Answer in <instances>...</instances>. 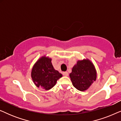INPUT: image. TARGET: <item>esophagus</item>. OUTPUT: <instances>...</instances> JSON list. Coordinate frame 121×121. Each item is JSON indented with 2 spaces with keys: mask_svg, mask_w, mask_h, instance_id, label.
Here are the masks:
<instances>
[{
  "mask_svg": "<svg viewBox=\"0 0 121 121\" xmlns=\"http://www.w3.org/2000/svg\"><path fill=\"white\" fill-rule=\"evenodd\" d=\"M63 75L64 76H65V77H67V76H68V72H63Z\"/></svg>",
  "mask_w": 121,
  "mask_h": 121,
  "instance_id": "obj_1",
  "label": "esophagus"
}]
</instances>
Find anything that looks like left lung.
<instances>
[{
    "mask_svg": "<svg viewBox=\"0 0 121 121\" xmlns=\"http://www.w3.org/2000/svg\"><path fill=\"white\" fill-rule=\"evenodd\" d=\"M73 85L81 91L88 89L97 78V72L94 64L88 59L77 61L69 74Z\"/></svg>",
    "mask_w": 121,
    "mask_h": 121,
    "instance_id": "left-lung-1",
    "label": "left lung"
}]
</instances>
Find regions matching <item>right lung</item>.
I'll return each instance as SVG.
<instances>
[{"label": "right lung", "instance_id": "obj_1", "mask_svg": "<svg viewBox=\"0 0 121 121\" xmlns=\"http://www.w3.org/2000/svg\"><path fill=\"white\" fill-rule=\"evenodd\" d=\"M52 59L46 56L37 60L31 70V78L35 85L46 90H49L62 77V74L54 69Z\"/></svg>", "mask_w": 121, "mask_h": 121}]
</instances>
